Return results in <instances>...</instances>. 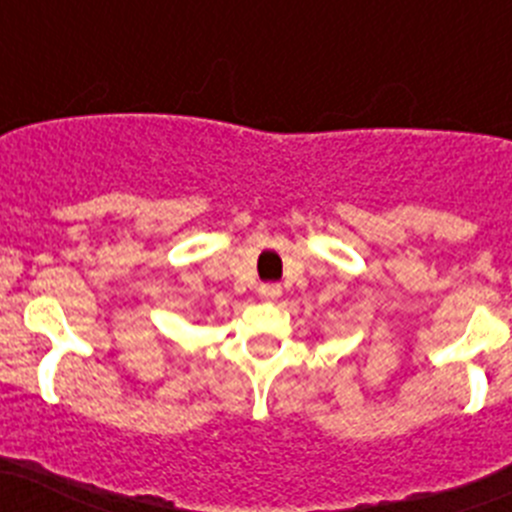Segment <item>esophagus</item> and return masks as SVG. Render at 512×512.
I'll return each mask as SVG.
<instances>
[{
    "mask_svg": "<svg viewBox=\"0 0 512 512\" xmlns=\"http://www.w3.org/2000/svg\"><path fill=\"white\" fill-rule=\"evenodd\" d=\"M259 296L264 301H276L281 296V286L279 284H264L259 286Z\"/></svg>",
    "mask_w": 512,
    "mask_h": 512,
    "instance_id": "1",
    "label": "esophagus"
}]
</instances>
